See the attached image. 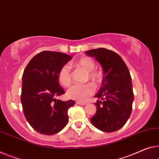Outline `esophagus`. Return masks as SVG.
I'll return each mask as SVG.
<instances>
[{"mask_svg":"<svg viewBox=\"0 0 159 159\" xmlns=\"http://www.w3.org/2000/svg\"><path fill=\"white\" fill-rule=\"evenodd\" d=\"M76 104L79 105H85L87 103L86 102H76Z\"/></svg>","mask_w":159,"mask_h":159,"instance_id":"obj_1","label":"esophagus"}]
</instances>
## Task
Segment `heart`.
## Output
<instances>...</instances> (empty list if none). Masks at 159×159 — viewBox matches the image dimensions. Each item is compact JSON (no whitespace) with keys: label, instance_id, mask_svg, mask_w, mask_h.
<instances>
[{"label":"heart","instance_id":"obj_1","mask_svg":"<svg viewBox=\"0 0 159 159\" xmlns=\"http://www.w3.org/2000/svg\"><path fill=\"white\" fill-rule=\"evenodd\" d=\"M74 66L78 69H81L87 72L86 81L90 80L94 86H99L103 80V74L102 72L94 70L95 62L92 58L83 57L78 59L74 62ZM58 80L63 87H69L72 83V74L70 67L67 65H63L58 72ZM94 88L90 83L84 84H75L67 90V95L68 98L77 100V101L84 102L93 94Z\"/></svg>","mask_w":159,"mask_h":159}]
</instances>
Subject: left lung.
I'll return each instance as SVG.
<instances>
[{
	"mask_svg": "<svg viewBox=\"0 0 159 159\" xmlns=\"http://www.w3.org/2000/svg\"><path fill=\"white\" fill-rule=\"evenodd\" d=\"M103 68V80L95 105L97 111L92 117V124L104 132H113L121 129L132 111L134 93L130 72L122 58L114 51L97 48L86 51Z\"/></svg>",
	"mask_w": 159,
	"mask_h": 159,
	"instance_id": "left-lung-1",
	"label": "left lung"
}]
</instances>
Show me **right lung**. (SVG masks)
I'll list each match as a JSON object with an SVG mask.
<instances>
[{
  "label": "right lung",
  "mask_w": 159,
  "mask_h": 159,
  "mask_svg": "<svg viewBox=\"0 0 159 159\" xmlns=\"http://www.w3.org/2000/svg\"><path fill=\"white\" fill-rule=\"evenodd\" d=\"M72 56L43 51L32 58L23 74L21 103L30 125L41 134L52 135L67 125V111L75 101L63 102L55 97L65 94L58 72Z\"/></svg>",
  "instance_id": "obj_1"
}]
</instances>
